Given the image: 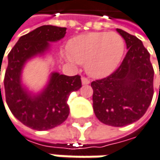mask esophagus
<instances>
[{"label":"esophagus","instance_id":"1","mask_svg":"<svg viewBox=\"0 0 160 160\" xmlns=\"http://www.w3.org/2000/svg\"><path fill=\"white\" fill-rule=\"evenodd\" d=\"M82 84L83 85H88V84H90V80L88 79V78H86V77H82Z\"/></svg>","mask_w":160,"mask_h":160}]
</instances>
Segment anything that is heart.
<instances>
[{"label": "heart", "mask_w": 160, "mask_h": 160, "mask_svg": "<svg viewBox=\"0 0 160 160\" xmlns=\"http://www.w3.org/2000/svg\"><path fill=\"white\" fill-rule=\"evenodd\" d=\"M70 63H85L87 74L102 77L113 72L125 51V41L117 32H97L81 34L68 43Z\"/></svg>", "instance_id": "b5f03b06"}]
</instances>
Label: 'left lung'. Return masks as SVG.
<instances>
[{
  "instance_id": "left-lung-1",
  "label": "left lung",
  "mask_w": 160,
  "mask_h": 160,
  "mask_svg": "<svg viewBox=\"0 0 160 160\" xmlns=\"http://www.w3.org/2000/svg\"><path fill=\"white\" fill-rule=\"evenodd\" d=\"M127 43L128 52L120 66L106 78L93 81V108L102 123L124 127L141 118L154 94V69L142 42L117 29Z\"/></svg>"
}]
</instances>
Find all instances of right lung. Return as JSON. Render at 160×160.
Returning <instances> with one entry per match:
<instances>
[{
	"mask_svg": "<svg viewBox=\"0 0 160 160\" xmlns=\"http://www.w3.org/2000/svg\"><path fill=\"white\" fill-rule=\"evenodd\" d=\"M65 33L64 27L42 25L20 37L8 54L4 75L6 103L12 115L30 128L48 130L61 125L69 115L68 97L82 86L80 75L58 73H52L47 86L36 96L22 85V70L27 60L42 54L49 49V42L61 40Z\"/></svg>",
	"mask_w": 160,
	"mask_h": 160,
	"instance_id": "1",
	"label": "right lung"
}]
</instances>
